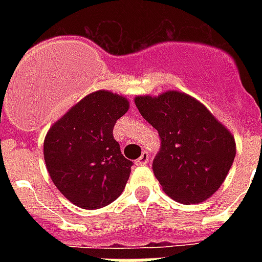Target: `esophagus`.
<instances>
[{"label":"esophagus","mask_w":262,"mask_h":262,"mask_svg":"<svg viewBox=\"0 0 262 262\" xmlns=\"http://www.w3.org/2000/svg\"><path fill=\"white\" fill-rule=\"evenodd\" d=\"M148 159H149V156H148V152H143L139 159L136 160V164H137V166H144V164L148 163Z\"/></svg>","instance_id":"obj_1"}]
</instances>
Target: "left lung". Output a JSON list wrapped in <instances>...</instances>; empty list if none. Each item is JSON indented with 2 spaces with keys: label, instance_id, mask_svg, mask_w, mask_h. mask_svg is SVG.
I'll return each instance as SVG.
<instances>
[{
  "label": "left lung",
  "instance_id": "obj_1",
  "mask_svg": "<svg viewBox=\"0 0 262 262\" xmlns=\"http://www.w3.org/2000/svg\"><path fill=\"white\" fill-rule=\"evenodd\" d=\"M135 103L162 140L152 170L164 193L181 204L212 197L235 158L231 132L203 103L181 91L140 95Z\"/></svg>",
  "mask_w": 262,
  "mask_h": 262
}]
</instances>
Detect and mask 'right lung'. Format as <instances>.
<instances>
[{"label":"right lung","instance_id":"obj_1","mask_svg":"<svg viewBox=\"0 0 262 262\" xmlns=\"http://www.w3.org/2000/svg\"><path fill=\"white\" fill-rule=\"evenodd\" d=\"M129 100L111 91L84 96L55 121L43 143L46 168L55 187L83 209H98L125 189L132 162L121 154L113 127Z\"/></svg>","mask_w":262,"mask_h":262}]
</instances>
